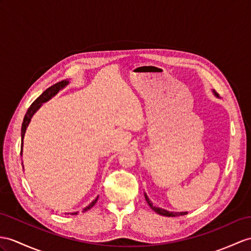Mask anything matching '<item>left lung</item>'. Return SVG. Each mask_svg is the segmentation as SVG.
<instances>
[{"instance_id":"obj_1","label":"left lung","mask_w":251,"mask_h":251,"mask_svg":"<svg viewBox=\"0 0 251 251\" xmlns=\"http://www.w3.org/2000/svg\"><path fill=\"white\" fill-rule=\"evenodd\" d=\"M213 94H214V96L218 98V95L215 93V90H213ZM145 198H146L147 203L149 204V206L151 207V209L153 210L155 213L160 214V215L167 216V217H176V216L185 215V214H187V212H170V211H167V210H165V209H162V207L154 206V205H153V203L151 202V200L148 198V196H147V194H146V193H145Z\"/></svg>"}]
</instances>
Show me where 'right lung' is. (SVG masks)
<instances>
[{
    "instance_id": "obj_1",
    "label": "right lung",
    "mask_w": 251,
    "mask_h": 251,
    "mask_svg": "<svg viewBox=\"0 0 251 251\" xmlns=\"http://www.w3.org/2000/svg\"><path fill=\"white\" fill-rule=\"evenodd\" d=\"M68 84H69V79H64V81H62V82H58V83H56V84H54L53 86H51V87H49L48 89H46V90L44 91V93H42V94L37 98V99H36V100L33 102V104L30 105L29 108L27 109V112H26L25 116H24V119H23V122H22V127H21V155H22V149H23V139H24V135H25L26 129H27V126H28V125H29L30 120H32V118H33V116H34L35 113L37 112L38 109L41 107V105L44 104V103H46V102H48L50 99H52V98H53L54 96H56V95L59 93V90L64 89ZM22 164H23V163H22ZM23 169H24V166H23ZM98 198H99V196H97L95 200L91 201V203H89L86 207H84L83 212H86V211L90 210L91 207H93V206L96 204V202L98 201ZM77 213H78V212L71 213V215H76Z\"/></svg>"
}]
</instances>
